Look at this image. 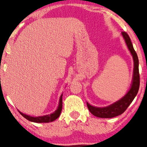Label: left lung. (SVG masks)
Listing matches in <instances>:
<instances>
[{
  "mask_svg": "<svg viewBox=\"0 0 147 147\" xmlns=\"http://www.w3.org/2000/svg\"><path fill=\"white\" fill-rule=\"evenodd\" d=\"M121 35L124 39L129 53L132 55L133 61H134V69H133L131 86L129 88V90L122 98L109 106L104 107H97L91 105L87 102V107L89 111L96 117L100 118H111L121 115L128 107L138 92L139 86H140V75H139L138 56H137L136 51H134L131 40L127 33L122 32Z\"/></svg>",
  "mask_w": 147,
  "mask_h": 147,
  "instance_id": "8db88e82",
  "label": "left lung"
}]
</instances>
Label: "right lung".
<instances>
[{
	"label": "right lung",
	"mask_w": 147,
	"mask_h": 147,
	"mask_svg": "<svg viewBox=\"0 0 147 147\" xmlns=\"http://www.w3.org/2000/svg\"><path fill=\"white\" fill-rule=\"evenodd\" d=\"M62 96L63 94L61 95L60 98H59V105L58 107L55 112L53 113L49 114V115H46L43 116H38V117H33V116H30L26 114L23 113L22 112L19 111L21 115L23 117H24L26 119L29 120L30 121L35 123H49V122H52V121H55V119H57V118L59 117L62 111Z\"/></svg>",
	"instance_id": "1"
}]
</instances>
